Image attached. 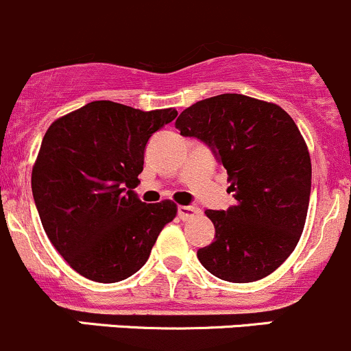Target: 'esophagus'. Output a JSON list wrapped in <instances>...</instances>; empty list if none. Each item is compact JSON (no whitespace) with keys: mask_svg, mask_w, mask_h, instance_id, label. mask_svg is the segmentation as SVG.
<instances>
[{"mask_svg":"<svg viewBox=\"0 0 351 351\" xmlns=\"http://www.w3.org/2000/svg\"><path fill=\"white\" fill-rule=\"evenodd\" d=\"M197 213H199V210L194 206H179V210H177L180 220H189V218H193Z\"/></svg>","mask_w":351,"mask_h":351,"instance_id":"obj_1","label":"esophagus"}]
</instances>
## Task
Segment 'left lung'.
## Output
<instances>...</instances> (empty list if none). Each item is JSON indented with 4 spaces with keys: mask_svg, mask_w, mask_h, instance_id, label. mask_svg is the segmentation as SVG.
Listing matches in <instances>:
<instances>
[{
    "mask_svg": "<svg viewBox=\"0 0 351 351\" xmlns=\"http://www.w3.org/2000/svg\"><path fill=\"white\" fill-rule=\"evenodd\" d=\"M182 136L213 150L227 169L228 210H206L215 241L197 251L217 278L249 283L271 275L293 252L311 197V155L280 106L241 93L199 100L177 117Z\"/></svg>",
    "mask_w": 351,
    "mask_h": 351,
    "instance_id": "8db88e82",
    "label": "left lung"
}]
</instances>
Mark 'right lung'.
I'll list each match as a JSON object with an SVG mask.
<instances>
[{"instance_id":"right-lung-1","label":"right lung","mask_w":351,"mask_h":351,"mask_svg":"<svg viewBox=\"0 0 351 351\" xmlns=\"http://www.w3.org/2000/svg\"><path fill=\"white\" fill-rule=\"evenodd\" d=\"M176 116L172 107L145 112L95 100L59 117L44 134L32 169L34 201L49 241L85 278H130L176 218L171 199L147 204L131 191L148 140Z\"/></svg>"}]
</instances>
